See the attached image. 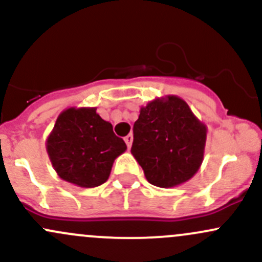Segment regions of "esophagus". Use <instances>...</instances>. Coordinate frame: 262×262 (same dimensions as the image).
<instances>
[{
    "mask_svg": "<svg viewBox=\"0 0 262 262\" xmlns=\"http://www.w3.org/2000/svg\"><path fill=\"white\" fill-rule=\"evenodd\" d=\"M124 140H125V143H126V145H128V148H130L132 147V143H133V136H132V134H128V136H126L125 138H124Z\"/></svg>",
    "mask_w": 262,
    "mask_h": 262,
    "instance_id": "1",
    "label": "esophagus"
}]
</instances>
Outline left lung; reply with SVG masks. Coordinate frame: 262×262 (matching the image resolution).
I'll return each instance as SVG.
<instances>
[{
  "instance_id": "1",
  "label": "left lung",
  "mask_w": 262,
  "mask_h": 262,
  "mask_svg": "<svg viewBox=\"0 0 262 262\" xmlns=\"http://www.w3.org/2000/svg\"><path fill=\"white\" fill-rule=\"evenodd\" d=\"M133 134L132 154L153 186H180L202 164L207 126L180 96H162L142 106Z\"/></svg>"
}]
</instances>
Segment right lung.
I'll return each instance as SVG.
<instances>
[{"mask_svg": "<svg viewBox=\"0 0 262 262\" xmlns=\"http://www.w3.org/2000/svg\"><path fill=\"white\" fill-rule=\"evenodd\" d=\"M46 150L61 180L94 188L108 180L115 158L125 152L126 144L96 108L73 106L57 117L46 139Z\"/></svg>", "mask_w": 262, "mask_h": 262, "instance_id": "obj_1", "label": "right lung"}]
</instances>
